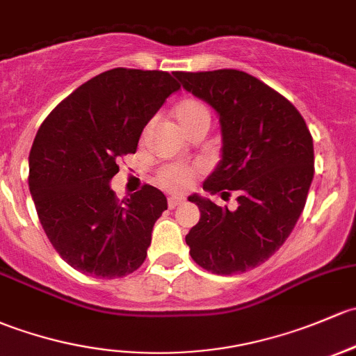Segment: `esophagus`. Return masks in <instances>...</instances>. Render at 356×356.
Returning a JSON list of instances; mask_svg holds the SVG:
<instances>
[{"label": "esophagus", "instance_id": "obj_1", "mask_svg": "<svg viewBox=\"0 0 356 356\" xmlns=\"http://www.w3.org/2000/svg\"><path fill=\"white\" fill-rule=\"evenodd\" d=\"M182 203H184V197H181V196H170V197H168V208H170V209L177 208L179 204H182Z\"/></svg>", "mask_w": 356, "mask_h": 356}]
</instances>
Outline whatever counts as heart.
<instances>
[{
	"label": "heart",
	"mask_w": 356,
	"mask_h": 356,
	"mask_svg": "<svg viewBox=\"0 0 356 356\" xmlns=\"http://www.w3.org/2000/svg\"><path fill=\"white\" fill-rule=\"evenodd\" d=\"M175 119L182 129L189 131L201 121H209V112L203 102L196 99H184L177 104L174 111ZM197 175L196 167L165 165L156 172V182L170 193H182L193 186Z\"/></svg>",
	"instance_id": "obj_1"
}]
</instances>
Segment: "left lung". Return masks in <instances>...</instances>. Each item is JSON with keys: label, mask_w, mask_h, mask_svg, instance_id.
Returning <instances> with one entry per match:
<instances>
[{"label": "left lung", "mask_w": 356, "mask_h": 356, "mask_svg": "<svg viewBox=\"0 0 356 356\" xmlns=\"http://www.w3.org/2000/svg\"><path fill=\"white\" fill-rule=\"evenodd\" d=\"M175 76L204 100L222 122V160L203 189L227 200L234 211L197 194L201 211L186 235L196 264L215 275H237L268 261L304 211L314 177V145L300 112L282 93L252 74L215 70Z\"/></svg>", "instance_id": "obj_1"}]
</instances>
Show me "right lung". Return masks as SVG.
I'll use <instances>...</instances> for the list:
<instances>
[{
	"label": "right lung",
	"instance_id": "right-lung-1",
	"mask_svg": "<svg viewBox=\"0 0 356 356\" xmlns=\"http://www.w3.org/2000/svg\"><path fill=\"white\" fill-rule=\"evenodd\" d=\"M179 88L167 71L114 68L70 93L40 124L29 156L30 194L52 247L76 271L112 280L143 264L167 197L145 184L119 201L109 182Z\"/></svg>",
	"mask_w": 356,
	"mask_h": 356
}]
</instances>
